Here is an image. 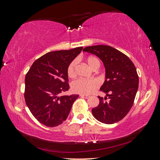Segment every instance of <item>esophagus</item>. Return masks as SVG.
I'll return each instance as SVG.
<instances>
[{
    "instance_id": "1",
    "label": "esophagus",
    "mask_w": 160,
    "mask_h": 160,
    "mask_svg": "<svg viewBox=\"0 0 160 160\" xmlns=\"http://www.w3.org/2000/svg\"><path fill=\"white\" fill-rule=\"evenodd\" d=\"M81 98H85V99H88L89 98V96L88 95H80Z\"/></svg>"
}]
</instances>
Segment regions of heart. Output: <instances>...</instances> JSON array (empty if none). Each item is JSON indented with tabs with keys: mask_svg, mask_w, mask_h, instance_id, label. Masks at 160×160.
<instances>
[{
	"mask_svg": "<svg viewBox=\"0 0 160 160\" xmlns=\"http://www.w3.org/2000/svg\"><path fill=\"white\" fill-rule=\"evenodd\" d=\"M86 62L90 68L93 70L95 68H99V61L96 57L90 56L87 58ZM77 65V60L75 59L72 61L68 67H67V75L70 78H73L76 75V68ZM99 83L98 81L95 79H77L72 82L71 84L72 91L75 93L89 95L93 93V92L98 88Z\"/></svg>",
	"mask_w": 160,
	"mask_h": 160,
	"instance_id": "heart-1",
	"label": "heart"
}]
</instances>
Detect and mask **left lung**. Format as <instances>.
Returning a JSON list of instances; mask_svg holds the SVG:
<instances>
[{"mask_svg":"<svg viewBox=\"0 0 160 160\" xmlns=\"http://www.w3.org/2000/svg\"><path fill=\"white\" fill-rule=\"evenodd\" d=\"M83 51L98 56L105 68V80L100 90L107 97L98 96L99 103L92 109V113L101 123H117L126 116L134 103L139 85L136 68L128 56L108 45L87 47Z\"/></svg>","mask_w":160,"mask_h":160,"instance_id":"1","label":"left lung"}]
</instances>
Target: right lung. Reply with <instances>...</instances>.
<instances>
[{"mask_svg":"<svg viewBox=\"0 0 160 160\" xmlns=\"http://www.w3.org/2000/svg\"><path fill=\"white\" fill-rule=\"evenodd\" d=\"M83 47L46 53L33 62L25 76V102L38 122L56 127L68 117L78 95L59 96L68 91L67 67Z\"/></svg>","mask_w":160,"mask_h":160,"instance_id":"obj_1","label":"right lung"}]
</instances>
